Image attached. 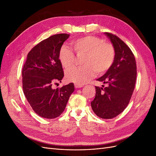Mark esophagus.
<instances>
[{
    "label": "esophagus",
    "mask_w": 156,
    "mask_h": 156,
    "mask_svg": "<svg viewBox=\"0 0 156 156\" xmlns=\"http://www.w3.org/2000/svg\"><path fill=\"white\" fill-rule=\"evenodd\" d=\"M75 88H81V87H83V85H80V84H75Z\"/></svg>",
    "instance_id": "obj_1"
}]
</instances>
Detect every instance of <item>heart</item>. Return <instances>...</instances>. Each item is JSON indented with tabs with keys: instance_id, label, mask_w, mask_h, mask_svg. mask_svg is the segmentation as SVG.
<instances>
[{
	"instance_id": "b5f03b06",
	"label": "heart",
	"mask_w": 156,
	"mask_h": 156,
	"mask_svg": "<svg viewBox=\"0 0 156 156\" xmlns=\"http://www.w3.org/2000/svg\"><path fill=\"white\" fill-rule=\"evenodd\" d=\"M73 48L78 54H85L83 60L84 66L68 70L66 79L69 81L82 85L90 81L95 74H102L109 69L114 62L115 51L110 43L103 42L94 36L81 37L72 41ZM59 59L66 69L74 65L75 56L73 51L62 46L59 51Z\"/></svg>"
}]
</instances>
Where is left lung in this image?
Returning a JSON list of instances; mask_svg holds the SVG:
<instances>
[{
	"label": "left lung",
	"mask_w": 156,
	"mask_h": 156,
	"mask_svg": "<svg viewBox=\"0 0 156 156\" xmlns=\"http://www.w3.org/2000/svg\"><path fill=\"white\" fill-rule=\"evenodd\" d=\"M112 44L115 58L111 67L97 81L107 87H96V96L91 102L95 114L103 119H111L124 111L135 85L136 66L134 55L124 42L116 35L105 32Z\"/></svg>",
	"instance_id": "obj_1"
}]
</instances>
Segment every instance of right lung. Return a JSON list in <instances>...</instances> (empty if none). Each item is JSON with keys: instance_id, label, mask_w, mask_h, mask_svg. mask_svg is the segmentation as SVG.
Segmentation results:
<instances>
[{"instance_id": "obj_1", "label": "right lung", "mask_w": 156, "mask_h": 156, "mask_svg": "<svg viewBox=\"0 0 156 156\" xmlns=\"http://www.w3.org/2000/svg\"><path fill=\"white\" fill-rule=\"evenodd\" d=\"M69 36L58 34L40 42L28 53L23 68V92L32 109L45 119H55L62 114L75 90L72 83L60 88H52L64 77L59 51Z\"/></svg>"}]
</instances>
